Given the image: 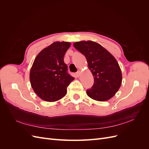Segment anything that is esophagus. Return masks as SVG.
<instances>
[{"mask_svg":"<svg viewBox=\"0 0 149 149\" xmlns=\"http://www.w3.org/2000/svg\"><path fill=\"white\" fill-rule=\"evenodd\" d=\"M80 74H81V72L79 71H78L76 73V76H77V77H79V76H80Z\"/></svg>","mask_w":149,"mask_h":149,"instance_id":"34e87169","label":"esophagus"}]
</instances>
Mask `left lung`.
I'll list each match as a JSON object with an SVG mask.
<instances>
[{
    "instance_id": "1",
    "label": "left lung",
    "mask_w": 149,
    "mask_h": 149,
    "mask_svg": "<svg viewBox=\"0 0 149 149\" xmlns=\"http://www.w3.org/2000/svg\"><path fill=\"white\" fill-rule=\"evenodd\" d=\"M73 45L85 56L94 77L93 86L86 90L88 96L99 101H106L113 97L122 83L121 71L115 58L94 42L81 41Z\"/></svg>"
}]
</instances>
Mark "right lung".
<instances>
[{"label": "right lung", "instance_id": "add662e5", "mask_svg": "<svg viewBox=\"0 0 149 149\" xmlns=\"http://www.w3.org/2000/svg\"><path fill=\"white\" fill-rule=\"evenodd\" d=\"M71 43L56 42L44 48L36 57L30 73L35 93L43 100L52 102L63 97L74 78L68 72L64 55Z\"/></svg>", "mask_w": 149, "mask_h": 149}]
</instances>
